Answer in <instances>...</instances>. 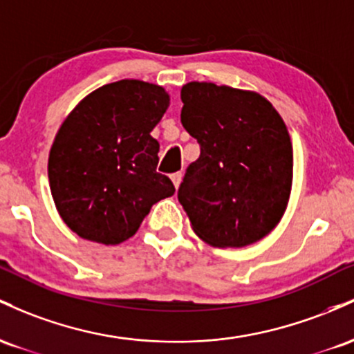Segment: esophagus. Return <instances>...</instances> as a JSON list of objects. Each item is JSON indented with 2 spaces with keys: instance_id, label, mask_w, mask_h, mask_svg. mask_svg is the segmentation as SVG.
<instances>
[{
  "instance_id": "1",
  "label": "esophagus",
  "mask_w": 354,
  "mask_h": 354,
  "mask_svg": "<svg viewBox=\"0 0 354 354\" xmlns=\"http://www.w3.org/2000/svg\"><path fill=\"white\" fill-rule=\"evenodd\" d=\"M170 178H172L174 185H176V189H177L178 185H180V180H182V172H176V174H172V176H170Z\"/></svg>"
}]
</instances>
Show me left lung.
I'll return each instance as SVG.
<instances>
[{"label":"left lung","instance_id":"obj_1","mask_svg":"<svg viewBox=\"0 0 354 354\" xmlns=\"http://www.w3.org/2000/svg\"><path fill=\"white\" fill-rule=\"evenodd\" d=\"M180 120L201 145L178 202L214 248H244L283 219L292 185V144L277 110L256 91L207 82L182 86Z\"/></svg>","mask_w":354,"mask_h":354}]
</instances>
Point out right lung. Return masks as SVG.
<instances>
[{"mask_svg": "<svg viewBox=\"0 0 354 354\" xmlns=\"http://www.w3.org/2000/svg\"><path fill=\"white\" fill-rule=\"evenodd\" d=\"M170 105L162 86L120 80L91 91L59 127L48 157L55 205L82 239L115 245L176 187L157 172L150 135Z\"/></svg>", "mask_w": 354, "mask_h": 354, "instance_id": "obj_1", "label": "right lung"}]
</instances>
